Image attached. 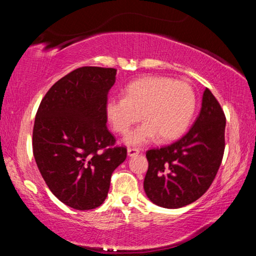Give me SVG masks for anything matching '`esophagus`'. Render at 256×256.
<instances>
[{
    "instance_id": "1",
    "label": "esophagus",
    "mask_w": 256,
    "mask_h": 256,
    "mask_svg": "<svg viewBox=\"0 0 256 256\" xmlns=\"http://www.w3.org/2000/svg\"><path fill=\"white\" fill-rule=\"evenodd\" d=\"M140 154V150L136 149V148H128V157H134V156H136Z\"/></svg>"
}]
</instances>
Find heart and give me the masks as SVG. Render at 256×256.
Here are the masks:
<instances>
[{
    "instance_id": "obj_1",
    "label": "heart",
    "mask_w": 256,
    "mask_h": 256,
    "mask_svg": "<svg viewBox=\"0 0 256 256\" xmlns=\"http://www.w3.org/2000/svg\"><path fill=\"white\" fill-rule=\"evenodd\" d=\"M196 102V94L186 82L144 76L125 86L124 97L108 98L105 110L112 130L120 134H126L141 118L146 120L125 138L128 144L141 146L158 136L164 141L180 138L192 120Z\"/></svg>"
}]
</instances>
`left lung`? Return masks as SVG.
I'll use <instances>...</instances> for the list:
<instances>
[{"label":"left lung","instance_id":"1","mask_svg":"<svg viewBox=\"0 0 256 256\" xmlns=\"http://www.w3.org/2000/svg\"><path fill=\"white\" fill-rule=\"evenodd\" d=\"M226 118L209 89L190 131L174 144L146 151L144 192L159 206L177 209L196 201L214 182L224 151Z\"/></svg>","mask_w":256,"mask_h":256}]
</instances>
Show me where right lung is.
I'll list each match as a JSON object with an SVG mask.
<instances>
[{"label": "right lung", "mask_w": 256, "mask_h": 256, "mask_svg": "<svg viewBox=\"0 0 256 256\" xmlns=\"http://www.w3.org/2000/svg\"><path fill=\"white\" fill-rule=\"evenodd\" d=\"M115 76L112 68H76L52 86L34 118L38 170L50 192L76 210L102 204L112 172L126 159V148L114 146L106 125L107 94Z\"/></svg>", "instance_id": "right-lung-1"}]
</instances>
